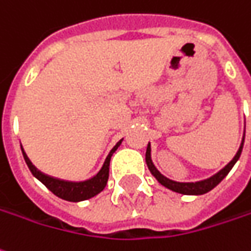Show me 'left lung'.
<instances>
[{"mask_svg": "<svg viewBox=\"0 0 251 251\" xmlns=\"http://www.w3.org/2000/svg\"><path fill=\"white\" fill-rule=\"evenodd\" d=\"M243 143H245V133H243V137H242V143H240L239 150L238 152L235 154V156L232 158V161L228 162L224 168L219 170L216 175L210 176L209 178H204V180H199V181H194V183H180V181H175V180H170L166 176H163L155 168L154 162H152V158H151V144L148 143L147 146V152H146V162H147V166L151 172V175L154 176L155 178L158 180V183L162 184L163 187H166L168 190L175 191L177 194H183V195H203L206 192L211 191L216 185H219L221 183V180L226 177L229 170L233 168V165L238 162L240 156V152H242V148H243Z\"/></svg>", "mask_w": 251, "mask_h": 251, "instance_id": "8db88e82", "label": "left lung"}]
</instances>
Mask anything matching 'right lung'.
Masks as SVG:
<instances>
[{"label": "right lung", "mask_w": 251, "mask_h": 251, "mask_svg": "<svg viewBox=\"0 0 251 251\" xmlns=\"http://www.w3.org/2000/svg\"><path fill=\"white\" fill-rule=\"evenodd\" d=\"M122 140H119L118 143L112 147L110 154L107 155V158L104 161L103 166L96 175L88 178V180H83V181H70V180H63V178H57V177H53V176L45 175V173H42L41 170H38L32 165V162L27 156L23 147H22V152H23V158H25V163H27V166L30 169L32 176L35 178H38L48 190L53 192L56 197L64 199V201H68V202H81V201H86V199L96 197L97 194H100L105 188L107 181H108L111 156L118 150Z\"/></svg>", "instance_id": "1"}]
</instances>
